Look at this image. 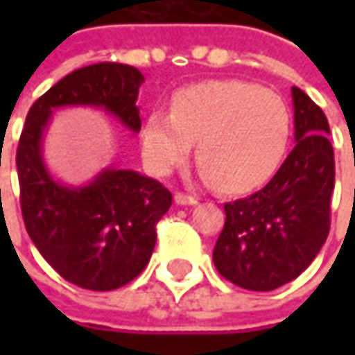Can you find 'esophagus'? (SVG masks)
I'll list each match as a JSON object with an SVG mask.
<instances>
[{
	"mask_svg": "<svg viewBox=\"0 0 355 355\" xmlns=\"http://www.w3.org/2000/svg\"><path fill=\"white\" fill-rule=\"evenodd\" d=\"M173 201H175L178 205H196V203H198V198H193V196H187V193L178 191V193L173 196Z\"/></svg>",
	"mask_w": 355,
	"mask_h": 355,
	"instance_id": "1",
	"label": "esophagus"
}]
</instances>
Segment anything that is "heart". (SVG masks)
<instances>
[{
    "mask_svg": "<svg viewBox=\"0 0 355 355\" xmlns=\"http://www.w3.org/2000/svg\"><path fill=\"white\" fill-rule=\"evenodd\" d=\"M291 138V114L279 94L243 80H205L178 90L171 112L152 110L142 152L156 173L182 166L198 144L203 180L239 193L272 175Z\"/></svg>",
    "mask_w": 355,
    "mask_h": 355,
    "instance_id": "b5f03b06",
    "label": "heart"
}]
</instances>
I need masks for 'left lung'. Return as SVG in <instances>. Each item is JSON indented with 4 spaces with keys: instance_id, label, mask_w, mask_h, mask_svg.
I'll list each match as a JSON object with an SVG mask.
<instances>
[{
    "instance_id": "obj_1",
    "label": "left lung",
    "mask_w": 355,
    "mask_h": 355,
    "mask_svg": "<svg viewBox=\"0 0 355 355\" xmlns=\"http://www.w3.org/2000/svg\"><path fill=\"white\" fill-rule=\"evenodd\" d=\"M296 146L268 184L225 203V227L215 243L219 275L247 291H275L304 272L330 231L334 150L326 114L293 87Z\"/></svg>"
}]
</instances>
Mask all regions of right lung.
Listing matches in <instances>:
<instances>
[{
	"label": "right lung",
	"mask_w": 355,
	"mask_h": 355,
	"mask_svg": "<svg viewBox=\"0 0 355 355\" xmlns=\"http://www.w3.org/2000/svg\"><path fill=\"white\" fill-rule=\"evenodd\" d=\"M142 83L138 69L120 62L76 69L35 101L21 132L15 162L25 229L49 265L87 291H114L142 272L171 193L157 180L114 168L78 187L61 184L45 164L43 136L62 106L101 108L140 132Z\"/></svg>",
	"instance_id": "1"
}]
</instances>
